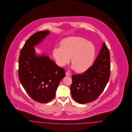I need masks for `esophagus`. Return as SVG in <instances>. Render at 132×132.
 Returning a JSON list of instances; mask_svg holds the SVG:
<instances>
[{"mask_svg": "<svg viewBox=\"0 0 132 132\" xmlns=\"http://www.w3.org/2000/svg\"><path fill=\"white\" fill-rule=\"evenodd\" d=\"M66 75L67 76H71V74L69 72H66Z\"/></svg>", "mask_w": 132, "mask_h": 132, "instance_id": "esophagus-1", "label": "esophagus"}]
</instances>
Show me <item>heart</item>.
<instances>
[{"label":"heart","mask_w":132,"mask_h":132,"mask_svg":"<svg viewBox=\"0 0 132 132\" xmlns=\"http://www.w3.org/2000/svg\"><path fill=\"white\" fill-rule=\"evenodd\" d=\"M57 64L64 66L71 58L72 68L77 72L88 70L93 64L96 56V49L92 42L80 37H71L62 41L60 47L53 51Z\"/></svg>","instance_id":"obj_1"}]
</instances>
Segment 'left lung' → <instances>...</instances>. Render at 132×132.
<instances>
[{
  "instance_id": "8db88e82",
  "label": "left lung",
  "mask_w": 132,
  "mask_h": 132,
  "mask_svg": "<svg viewBox=\"0 0 132 132\" xmlns=\"http://www.w3.org/2000/svg\"><path fill=\"white\" fill-rule=\"evenodd\" d=\"M110 60L109 49L104 43L92 66L81 74L72 76L71 92L76 102L86 104L100 96L109 79Z\"/></svg>"
}]
</instances>
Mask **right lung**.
<instances>
[{"label": "right lung", "mask_w": 132, "mask_h": 132, "mask_svg": "<svg viewBox=\"0 0 132 132\" xmlns=\"http://www.w3.org/2000/svg\"><path fill=\"white\" fill-rule=\"evenodd\" d=\"M49 33L44 30L33 34L21 49L19 57L20 82L30 98L41 103H47L54 98L60 81L66 75L64 69L48 56H36L33 47Z\"/></svg>", "instance_id": "obj_1"}]
</instances>
